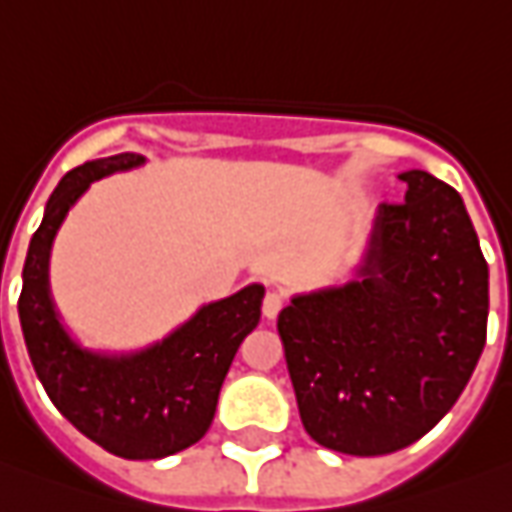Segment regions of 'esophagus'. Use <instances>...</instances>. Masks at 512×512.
<instances>
[{"label": "esophagus", "mask_w": 512, "mask_h": 512, "mask_svg": "<svg viewBox=\"0 0 512 512\" xmlns=\"http://www.w3.org/2000/svg\"><path fill=\"white\" fill-rule=\"evenodd\" d=\"M281 309H284V295L276 290L267 292V295H264V303H262L264 317H267V320H276Z\"/></svg>", "instance_id": "1"}]
</instances>
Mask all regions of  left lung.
I'll use <instances>...</instances> for the list:
<instances>
[{"instance_id":"8db88e82","label":"left lung","mask_w":512,"mask_h":512,"mask_svg":"<svg viewBox=\"0 0 512 512\" xmlns=\"http://www.w3.org/2000/svg\"><path fill=\"white\" fill-rule=\"evenodd\" d=\"M398 178L404 203L379 206L357 278L278 315L303 429L357 457L424 438L488 334V262L463 197L424 169Z\"/></svg>"}]
</instances>
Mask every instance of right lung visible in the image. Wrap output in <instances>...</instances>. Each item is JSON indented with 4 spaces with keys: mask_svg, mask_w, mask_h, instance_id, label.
<instances>
[{
    "mask_svg": "<svg viewBox=\"0 0 512 512\" xmlns=\"http://www.w3.org/2000/svg\"><path fill=\"white\" fill-rule=\"evenodd\" d=\"M144 164L119 153L66 172L30 239L19 320L27 354L52 404L88 440L125 460H158L209 432L239 343L262 317V284L206 303L183 326L136 354H97L63 329L49 295V250L66 211L94 181Z\"/></svg>",
    "mask_w": 512,
    "mask_h": 512,
    "instance_id": "right-lung-1",
    "label": "right lung"
}]
</instances>
